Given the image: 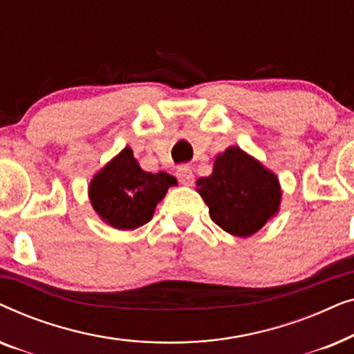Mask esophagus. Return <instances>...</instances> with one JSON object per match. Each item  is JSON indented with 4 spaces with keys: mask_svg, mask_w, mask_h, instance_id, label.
I'll list each match as a JSON object with an SVG mask.
<instances>
[{
    "mask_svg": "<svg viewBox=\"0 0 354 354\" xmlns=\"http://www.w3.org/2000/svg\"><path fill=\"white\" fill-rule=\"evenodd\" d=\"M177 178L182 185H192L195 182V176L190 166H180L177 169Z\"/></svg>",
    "mask_w": 354,
    "mask_h": 354,
    "instance_id": "34e87169",
    "label": "esophagus"
}]
</instances>
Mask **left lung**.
Masks as SVG:
<instances>
[{"label":"left lung","instance_id":"left-lung-1","mask_svg":"<svg viewBox=\"0 0 354 354\" xmlns=\"http://www.w3.org/2000/svg\"><path fill=\"white\" fill-rule=\"evenodd\" d=\"M196 190L222 230L250 236L279 212V178L239 147L217 154L212 174L196 180Z\"/></svg>","mask_w":354,"mask_h":354}]
</instances>
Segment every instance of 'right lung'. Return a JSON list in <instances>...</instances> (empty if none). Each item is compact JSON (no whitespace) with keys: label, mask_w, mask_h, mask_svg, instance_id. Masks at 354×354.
Here are the masks:
<instances>
[{"label":"right lung","mask_w":354,"mask_h":354,"mask_svg":"<svg viewBox=\"0 0 354 354\" xmlns=\"http://www.w3.org/2000/svg\"><path fill=\"white\" fill-rule=\"evenodd\" d=\"M177 185L167 172L140 167L132 148L125 147L91 178L88 196L96 214L119 230H133L151 221L169 187Z\"/></svg>","instance_id":"right-lung-1"}]
</instances>
